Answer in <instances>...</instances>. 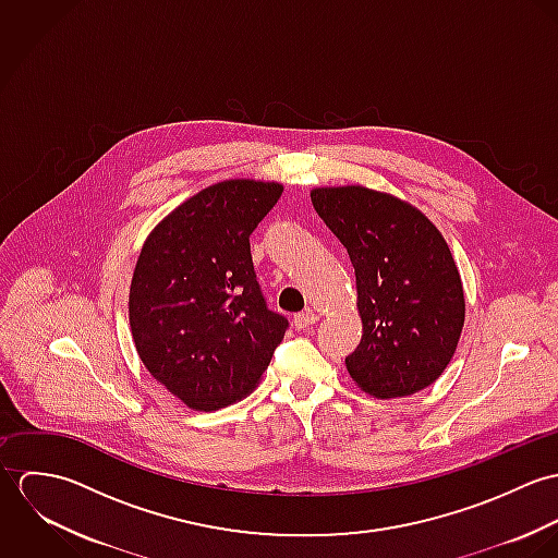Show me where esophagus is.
<instances>
[{
  "label": "esophagus",
  "instance_id": "34e87169",
  "mask_svg": "<svg viewBox=\"0 0 558 558\" xmlns=\"http://www.w3.org/2000/svg\"><path fill=\"white\" fill-rule=\"evenodd\" d=\"M318 324V316L314 312H305V314H296L294 316V326L296 330H310Z\"/></svg>",
  "mask_w": 558,
  "mask_h": 558
}]
</instances>
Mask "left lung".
<instances>
[{
  "instance_id": "left-lung-1",
  "label": "left lung",
  "mask_w": 558,
  "mask_h": 558,
  "mask_svg": "<svg viewBox=\"0 0 558 558\" xmlns=\"http://www.w3.org/2000/svg\"><path fill=\"white\" fill-rule=\"evenodd\" d=\"M326 228L356 275L363 337L345 356L352 380L376 398L429 387L464 326V290L442 234L416 208L365 186L312 191Z\"/></svg>"
}]
</instances>
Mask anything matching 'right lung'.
Segmentation results:
<instances>
[{"mask_svg": "<svg viewBox=\"0 0 558 558\" xmlns=\"http://www.w3.org/2000/svg\"><path fill=\"white\" fill-rule=\"evenodd\" d=\"M281 184L226 180L178 206L148 236L129 314L140 359L195 410L244 398L290 326L270 312L251 259V232Z\"/></svg>", "mask_w": 558, "mask_h": 558, "instance_id": "right-lung-1", "label": "right lung"}]
</instances>
